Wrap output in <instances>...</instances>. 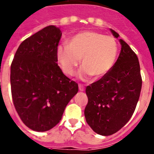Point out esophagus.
Listing matches in <instances>:
<instances>
[{
  "label": "esophagus",
  "mask_w": 154,
  "mask_h": 154,
  "mask_svg": "<svg viewBox=\"0 0 154 154\" xmlns=\"http://www.w3.org/2000/svg\"><path fill=\"white\" fill-rule=\"evenodd\" d=\"M79 91H81V92H83V91L85 90V87L82 85H79Z\"/></svg>",
  "instance_id": "34e87169"
}]
</instances>
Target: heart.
Returning <instances> with one entry per match:
<instances>
[{
    "mask_svg": "<svg viewBox=\"0 0 154 154\" xmlns=\"http://www.w3.org/2000/svg\"><path fill=\"white\" fill-rule=\"evenodd\" d=\"M118 55V45L112 37L96 31H85L71 37L67 45L57 48V59L66 75H74L82 61L79 75L87 79L92 75L99 79L113 68Z\"/></svg>",
    "mask_w": 154,
    "mask_h": 154,
    "instance_id": "heart-1",
    "label": "heart"
}]
</instances>
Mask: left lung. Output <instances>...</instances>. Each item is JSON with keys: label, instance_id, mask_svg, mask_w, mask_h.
<instances>
[{"label": "left lung", "instance_id": "obj_1", "mask_svg": "<svg viewBox=\"0 0 154 154\" xmlns=\"http://www.w3.org/2000/svg\"><path fill=\"white\" fill-rule=\"evenodd\" d=\"M116 38L119 34L110 28ZM121 51L109 72L86 87L88 104L84 114L95 133L109 136L130 120L140 95L142 79L138 58L127 43L119 39Z\"/></svg>", "mask_w": 154, "mask_h": 154}]
</instances>
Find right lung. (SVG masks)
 <instances>
[{
    "label": "right lung",
    "instance_id": "add662e5",
    "mask_svg": "<svg viewBox=\"0 0 154 154\" xmlns=\"http://www.w3.org/2000/svg\"><path fill=\"white\" fill-rule=\"evenodd\" d=\"M60 28L50 25L20 45L11 66V87L16 111L34 131L51 130L79 90L57 64Z\"/></svg>",
    "mask_w": 154,
    "mask_h": 154
}]
</instances>
